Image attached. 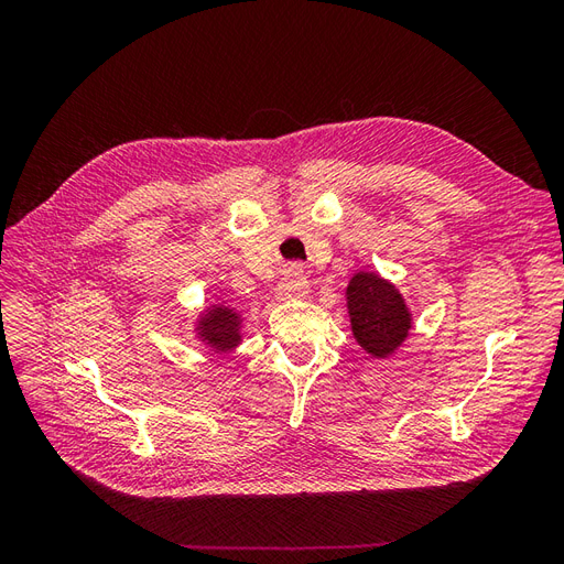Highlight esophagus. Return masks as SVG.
Returning a JSON list of instances; mask_svg holds the SVG:
<instances>
[{
	"label": "esophagus",
	"mask_w": 564,
	"mask_h": 564,
	"mask_svg": "<svg viewBox=\"0 0 564 564\" xmlns=\"http://www.w3.org/2000/svg\"><path fill=\"white\" fill-rule=\"evenodd\" d=\"M305 294H308V280H305L303 270L289 268L275 289V296L280 301H292V299H303Z\"/></svg>",
	"instance_id": "obj_1"
}]
</instances>
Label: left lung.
<instances>
[{
	"label": "left lung",
	"mask_w": 564,
	"mask_h": 564,
	"mask_svg": "<svg viewBox=\"0 0 564 564\" xmlns=\"http://www.w3.org/2000/svg\"><path fill=\"white\" fill-rule=\"evenodd\" d=\"M346 308L357 346L377 360L398 352L414 327L412 308L400 289L371 270L352 272L346 286Z\"/></svg>",
	"instance_id": "1"
}]
</instances>
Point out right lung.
<instances>
[{
  "label": "right lung",
  "mask_w": 564,
  "mask_h": 564,
  "mask_svg": "<svg viewBox=\"0 0 564 564\" xmlns=\"http://www.w3.org/2000/svg\"><path fill=\"white\" fill-rule=\"evenodd\" d=\"M242 329H245V315L235 303L218 299L207 303L197 313L193 322V334L199 340L204 350L212 355H226L232 352L242 344Z\"/></svg>",
  "instance_id": "add662e5"
}]
</instances>
